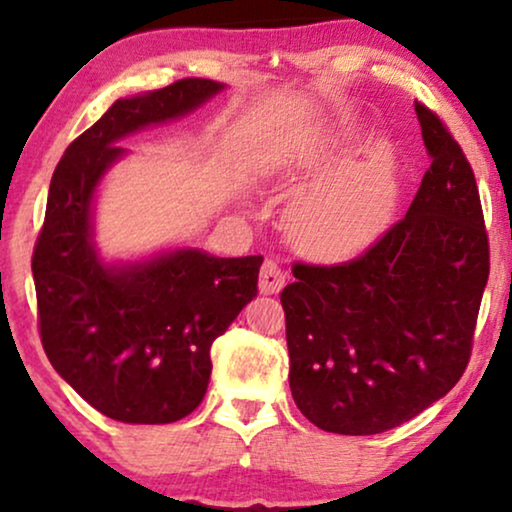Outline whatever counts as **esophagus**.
Returning <instances> with one entry per match:
<instances>
[{"mask_svg": "<svg viewBox=\"0 0 512 512\" xmlns=\"http://www.w3.org/2000/svg\"><path fill=\"white\" fill-rule=\"evenodd\" d=\"M284 282H286V272L282 265L277 261H265L261 268V279H258V289H261V293H265V296L279 293L282 291Z\"/></svg>", "mask_w": 512, "mask_h": 512, "instance_id": "obj_1", "label": "esophagus"}]
</instances>
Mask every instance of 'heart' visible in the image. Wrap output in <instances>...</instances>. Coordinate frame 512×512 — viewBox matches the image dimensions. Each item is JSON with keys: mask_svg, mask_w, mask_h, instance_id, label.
I'll return each mask as SVG.
<instances>
[{"mask_svg": "<svg viewBox=\"0 0 512 512\" xmlns=\"http://www.w3.org/2000/svg\"><path fill=\"white\" fill-rule=\"evenodd\" d=\"M396 202V170L384 149L363 163L333 172L298 207L303 242L319 256H347L366 247L387 223Z\"/></svg>", "mask_w": 512, "mask_h": 512, "instance_id": "obj_1", "label": "heart"}]
</instances>
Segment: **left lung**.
Returning <instances> with one entry per match:
<instances>
[{"label": "left lung", "instance_id": "1", "mask_svg": "<svg viewBox=\"0 0 512 512\" xmlns=\"http://www.w3.org/2000/svg\"><path fill=\"white\" fill-rule=\"evenodd\" d=\"M415 111L431 167L408 214L352 261L293 263L296 282L279 296L293 401L342 436L417 417L471 359L489 277L478 184L436 111Z\"/></svg>", "mask_w": 512, "mask_h": 512}]
</instances>
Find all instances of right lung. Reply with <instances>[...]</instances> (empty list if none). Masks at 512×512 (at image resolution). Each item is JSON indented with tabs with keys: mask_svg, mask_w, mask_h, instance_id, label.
<instances>
[{
	"mask_svg": "<svg viewBox=\"0 0 512 512\" xmlns=\"http://www.w3.org/2000/svg\"><path fill=\"white\" fill-rule=\"evenodd\" d=\"M221 88L181 79L116 100L53 172L32 254L41 345L76 394L116 422L170 424L191 415L212 375V342L258 293L263 256L177 249L109 268L93 247L90 202L125 153L118 139L184 116Z\"/></svg>",
	"mask_w": 512,
	"mask_h": 512,
	"instance_id": "1",
	"label": "right lung"
}]
</instances>
